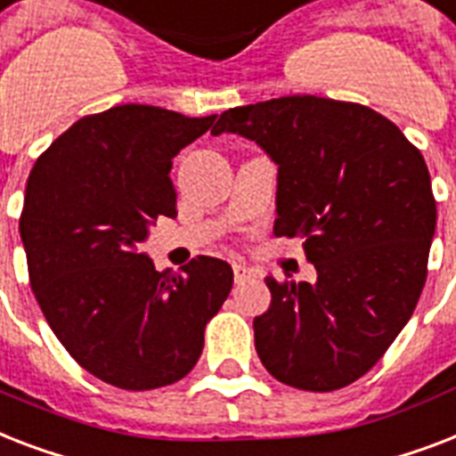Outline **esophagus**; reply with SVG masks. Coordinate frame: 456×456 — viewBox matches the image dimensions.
<instances>
[{
	"label": "esophagus",
	"instance_id": "34e87169",
	"mask_svg": "<svg viewBox=\"0 0 456 456\" xmlns=\"http://www.w3.org/2000/svg\"><path fill=\"white\" fill-rule=\"evenodd\" d=\"M232 275H235V282H245V280L254 278V271H251L249 265L235 261V264H232Z\"/></svg>",
	"mask_w": 456,
	"mask_h": 456
}]
</instances>
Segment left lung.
I'll list each match as a JSON object with an SVG mask.
<instances>
[{"label": "left lung", "mask_w": 456, "mask_h": 456, "mask_svg": "<svg viewBox=\"0 0 456 456\" xmlns=\"http://www.w3.org/2000/svg\"><path fill=\"white\" fill-rule=\"evenodd\" d=\"M256 141L278 165V238H305L315 282L265 278L254 344L273 377L337 391L367 374L412 318L436 232L421 152L360 103L282 96L225 110L211 134Z\"/></svg>", "instance_id": "obj_1"}]
</instances>
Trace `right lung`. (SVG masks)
<instances>
[{"mask_svg":"<svg viewBox=\"0 0 456 456\" xmlns=\"http://www.w3.org/2000/svg\"><path fill=\"white\" fill-rule=\"evenodd\" d=\"M214 119L118 105L77 119L32 167L20 214L32 291L65 351L105 384L151 391L183 379L231 294L221 258L174 275L138 251L158 216H176L171 159Z\"/></svg>","mask_w":456,"mask_h":456,"instance_id":"obj_1","label":"right lung"}]
</instances>
